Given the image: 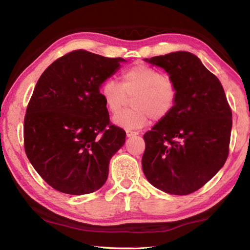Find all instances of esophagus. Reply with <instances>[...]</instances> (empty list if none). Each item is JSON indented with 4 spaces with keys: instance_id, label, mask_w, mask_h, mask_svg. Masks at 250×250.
I'll return each instance as SVG.
<instances>
[{
    "instance_id": "obj_1",
    "label": "esophagus",
    "mask_w": 250,
    "mask_h": 250,
    "mask_svg": "<svg viewBox=\"0 0 250 250\" xmlns=\"http://www.w3.org/2000/svg\"><path fill=\"white\" fill-rule=\"evenodd\" d=\"M125 133H126V136H128V137H132V136H136V135H139V132L130 131V130H126V131H125Z\"/></svg>"
}]
</instances>
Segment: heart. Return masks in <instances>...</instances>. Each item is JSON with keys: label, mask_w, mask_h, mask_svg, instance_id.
Listing matches in <instances>:
<instances>
[{"label": "heart", "mask_w": 250, "mask_h": 250, "mask_svg": "<svg viewBox=\"0 0 250 250\" xmlns=\"http://www.w3.org/2000/svg\"><path fill=\"white\" fill-rule=\"evenodd\" d=\"M100 95L110 113L116 114L132 97L131 109L115 115L113 122L126 130L140 129L146 125L149 117L162 120L171 113L177 98V89L167 76L146 64H137L121 74V83L113 79L105 81L100 88Z\"/></svg>", "instance_id": "heart-1"}]
</instances>
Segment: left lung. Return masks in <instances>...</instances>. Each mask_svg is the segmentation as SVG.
Returning <instances> with one entry per match:
<instances>
[{"label":"left lung","instance_id":"1","mask_svg":"<svg viewBox=\"0 0 250 250\" xmlns=\"http://www.w3.org/2000/svg\"><path fill=\"white\" fill-rule=\"evenodd\" d=\"M144 61L168 74L177 98L171 113L144 135L143 172L163 192L192 193L215 176L229 155L232 111L225 90L191 52Z\"/></svg>","mask_w":250,"mask_h":250}]
</instances>
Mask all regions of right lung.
<instances>
[{
	"label": "right lung",
	"mask_w": 250,
	"mask_h": 250,
	"mask_svg": "<svg viewBox=\"0 0 250 250\" xmlns=\"http://www.w3.org/2000/svg\"><path fill=\"white\" fill-rule=\"evenodd\" d=\"M121 62L75 50L51 63L36 83L24 117V149L35 171L60 192L99 190L125 144V132L109 124L100 95Z\"/></svg>",
	"instance_id": "right-lung-1"
}]
</instances>
